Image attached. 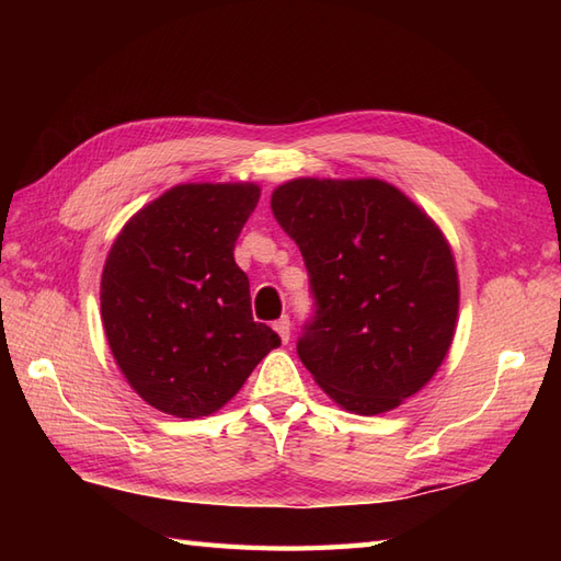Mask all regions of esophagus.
<instances>
[{
  "mask_svg": "<svg viewBox=\"0 0 561 561\" xmlns=\"http://www.w3.org/2000/svg\"><path fill=\"white\" fill-rule=\"evenodd\" d=\"M274 332H277L282 342H289V335H291V320L289 316H282L279 320H274Z\"/></svg>",
  "mask_w": 561,
  "mask_h": 561,
  "instance_id": "esophagus-1",
  "label": "esophagus"
}]
</instances>
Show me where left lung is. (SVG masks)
Here are the masks:
<instances>
[{
    "mask_svg": "<svg viewBox=\"0 0 561 561\" xmlns=\"http://www.w3.org/2000/svg\"><path fill=\"white\" fill-rule=\"evenodd\" d=\"M270 207L311 274L318 311L296 344L304 366L342 410L400 408L456 335L460 287L444 231L378 178H294Z\"/></svg>",
    "mask_w": 561,
    "mask_h": 561,
    "instance_id": "left-lung-1",
    "label": "left lung"
}]
</instances>
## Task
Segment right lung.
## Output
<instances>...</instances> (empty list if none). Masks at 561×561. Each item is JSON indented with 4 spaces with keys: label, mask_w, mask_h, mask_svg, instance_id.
<instances>
[{
    "label": "right lung",
    "mask_w": 561,
    "mask_h": 561,
    "mask_svg": "<svg viewBox=\"0 0 561 561\" xmlns=\"http://www.w3.org/2000/svg\"><path fill=\"white\" fill-rule=\"evenodd\" d=\"M255 183H183L117 233L101 274V318L115 364L159 412L221 410L282 340L250 311L233 248L257 207Z\"/></svg>",
    "instance_id": "1"
}]
</instances>
